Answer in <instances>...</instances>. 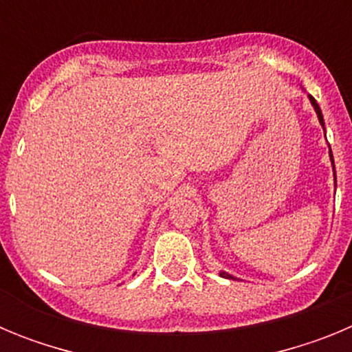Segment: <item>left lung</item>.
I'll list each match as a JSON object with an SVG mask.
<instances>
[{"label":"left lung","mask_w":352,"mask_h":352,"mask_svg":"<svg viewBox=\"0 0 352 352\" xmlns=\"http://www.w3.org/2000/svg\"><path fill=\"white\" fill-rule=\"evenodd\" d=\"M310 102H312V105H314V109H316V113H317V118H319V123H321L322 126H324V120H322V113H321V107H319V105H317V102H316V98H314V96H310ZM329 157H331V164H333V155H331V149H329ZM333 169H335V166H333ZM335 182H337V176H335ZM220 275L223 276V278H234V276H231V275H227V273H223V272H220Z\"/></svg>","instance_id":"1"}]
</instances>
